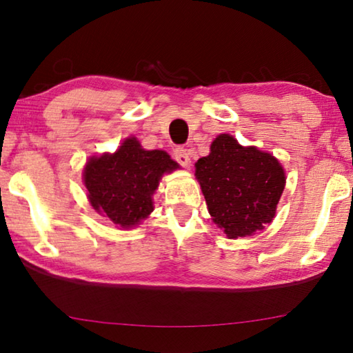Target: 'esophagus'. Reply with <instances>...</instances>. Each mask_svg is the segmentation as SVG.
Listing matches in <instances>:
<instances>
[{"mask_svg": "<svg viewBox=\"0 0 353 353\" xmlns=\"http://www.w3.org/2000/svg\"><path fill=\"white\" fill-rule=\"evenodd\" d=\"M172 155H174V160L179 165H182L183 168H190L191 160H190V154H188L187 149L182 148V146H177L174 149V152H172Z\"/></svg>", "mask_w": 353, "mask_h": 353, "instance_id": "1", "label": "esophagus"}]
</instances>
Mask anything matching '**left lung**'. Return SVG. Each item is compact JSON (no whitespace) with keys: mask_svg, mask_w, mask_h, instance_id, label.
Returning <instances> with one entry per match:
<instances>
[{"mask_svg":"<svg viewBox=\"0 0 353 353\" xmlns=\"http://www.w3.org/2000/svg\"><path fill=\"white\" fill-rule=\"evenodd\" d=\"M196 179L213 223L229 238L252 235L276 216L285 188V171L270 152L244 148L221 134L210 154L196 162Z\"/></svg>","mask_w":353,"mask_h":353,"instance_id":"1","label":"left lung"}]
</instances>
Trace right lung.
I'll use <instances>...</instances> for the list:
<instances>
[{
    "label": "right lung",
    "instance_id": "1",
    "mask_svg": "<svg viewBox=\"0 0 353 353\" xmlns=\"http://www.w3.org/2000/svg\"><path fill=\"white\" fill-rule=\"evenodd\" d=\"M177 168L165 151H146L135 137H130L117 152L88 159L83 183L94 210L113 224L129 229L149 216L160 179Z\"/></svg>",
    "mask_w": 353,
    "mask_h": 353
}]
</instances>
